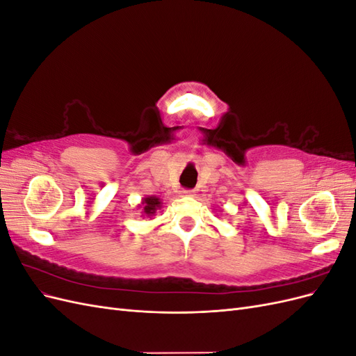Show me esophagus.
<instances>
[{
  "instance_id": "1",
  "label": "esophagus",
  "mask_w": 356,
  "mask_h": 356,
  "mask_svg": "<svg viewBox=\"0 0 356 356\" xmlns=\"http://www.w3.org/2000/svg\"><path fill=\"white\" fill-rule=\"evenodd\" d=\"M179 196H182V197L195 196V191H193V190H181V191H179Z\"/></svg>"
}]
</instances>
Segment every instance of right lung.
Here are the masks:
<instances>
[{
    "instance_id": "1",
    "label": "right lung",
    "mask_w": 356,
    "mask_h": 356,
    "mask_svg": "<svg viewBox=\"0 0 356 356\" xmlns=\"http://www.w3.org/2000/svg\"><path fill=\"white\" fill-rule=\"evenodd\" d=\"M138 208H141L143 217L145 218H152L153 215L161 208V200L156 196H145L141 203L138 204Z\"/></svg>"
}]
</instances>
